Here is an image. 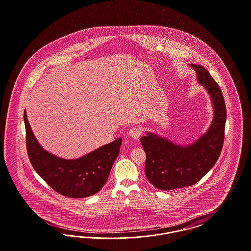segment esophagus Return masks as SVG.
<instances>
[{
	"label": "esophagus",
	"mask_w": 251,
	"mask_h": 251,
	"mask_svg": "<svg viewBox=\"0 0 251 251\" xmlns=\"http://www.w3.org/2000/svg\"><path fill=\"white\" fill-rule=\"evenodd\" d=\"M141 133H142L141 129L138 128V127H132L131 130L129 131L130 136L133 139H139V137L141 136Z\"/></svg>",
	"instance_id": "34e87169"
}]
</instances>
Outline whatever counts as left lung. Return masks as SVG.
<instances>
[{"label":"left lung","instance_id":"left-lung-1","mask_svg":"<svg viewBox=\"0 0 251 251\" xmlns=\"http://www.w3.org/2000/svg\"><path fill=\"white\" fill-rule=\"evenodd\" d=\"M200 84L204 85L214 105L215 117L208 131L187 147L172 143L148 132L141 137L146 152L145 173L161 190H172L195 184L215 166L223 148L227 112L219 85L207 70L191 65Z\"/></svg>","mask_w":251,"mask_h":251}]
</instances>
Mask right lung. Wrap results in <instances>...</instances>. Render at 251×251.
I'll return each instance as SVG.
<instances>
[{"mask_svg":"<svg viewBox=\"0 0 251 251\" xmlns=\"http://www.w3.org/2000/svg\"><path fill=\"white\" fill-rule=\"evenodd\" d=\"M26 148L36 173L58 194L83 199L100 191L105 184L111 168L120 153L122 139L104 145L76 160H66L43 150L31 130L24 111Z\"/></svg>","mask_w":251,"mask_h":251,"instance_id":"right-lung-1","label":"right lung"}]
</instances>
